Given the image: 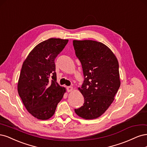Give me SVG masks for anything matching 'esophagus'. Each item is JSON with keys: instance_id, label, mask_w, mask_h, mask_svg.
<instances>
[{"instance_id": "esophagus-1", "label": "esophagus", "mask_w": 147, "mask_h": 147, "mask_svg": "<svg viewBox=\"0 0 147 147\" xmlns=\"http://www.w3.org/2000/svg\"><path fill=\"white\" fill-rule=\"evenodd\" d=\"M67 90L68 92H71L73 90V87H71V86L67 87Z\"/></svg>"}]
</instances>
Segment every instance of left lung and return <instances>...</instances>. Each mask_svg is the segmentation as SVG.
<instances>
[{
	"label": "left lung",
	"mask_w": 147,
	"mask_h": 147,
	"mask_svg": "<svg viewBox=\"0 0 147 147\" xmlns=\"http://www.w3.org/2000/svg\"><path fill=\"white\" fill-rule=\"evenodd\" d=\"M75 54L82 65L84 77L81 88L82 106L75 109L84 119L100 117L114 100L120 86L119 65L107 46L93 40H73Z\"/></svg>",
	"instance_id": "8db88e82"
}]
</instances>
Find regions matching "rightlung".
<instances>
[{
    "instance_id": "add662e5",
    "label": "right lung",
    "mask_w": 147,
    "mask_h": 147,
    "mask_svg": "<svg viewBox=\"0 0 147 147\" xmlns=\"http://www.w3.org/2000/svg\"><path fill=\"white\" fill-rule=\"evenodd\" d=\"M68 42L60 38L42 41L23 63L18 92L26 109L38 119L48 120L53 116L66 91L56 82L55 59Z\"/></svg>"
}]
</instances>
